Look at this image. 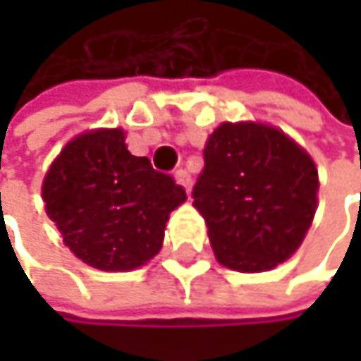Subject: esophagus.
<instances>
[{
  "label": "esophagus",
  "mask_w": 361,
  "mask_h": 361,
  "mask_svg": "<svg viewBox=\"0 0 361 361\" xmlns=\"http://www.w3.org/2000/svg\"><path fill=\"white\" fill-rule=\"evenodd\" d=\"M176 181L180 183L188 194H190V190H192V178H190V173H188L185 169H180V171L176 173Z\"/></svg>",
  "instance_id": "obj_1"
}]
</instances>
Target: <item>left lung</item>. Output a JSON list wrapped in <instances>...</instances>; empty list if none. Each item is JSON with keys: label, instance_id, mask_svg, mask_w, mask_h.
<instances>
[{"label": "left lung", "instance_id": "left-lung-1", "mask_svg": "<svg viewBox=\"0 0 361 361\" xmlns=\"http://www.w3.org/2000/svg\"><path fill=\"white\" fill-rule=\"evenodd\" d=\"M318 167L282 129L221 123L207 137L194 209L215 259L234 271H269L303 245L318 209Z\"/></svg>", "mask_w": 361, "mask_h": 361}]
</instances>
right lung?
Instances as JSON below:
<instances>
[{
  "instance_id": "add662e5",
  "label": "right lung",
  "mask_w": 361,
  "mask_h": 361,
  "mask_svg": "<svg viewBox=\"0 0 361 361\" xmlns=\"http://www.w3.org/2000/svg\"><path fill=\"white\" fill-rule=\"evenodd\" d=\"M125 129H87L60 150L41 183L45 213L71 252L102 271H131L159 255L171 211L185 202L173 178L133 157Z\"/></svg>"
}]
</instances>
